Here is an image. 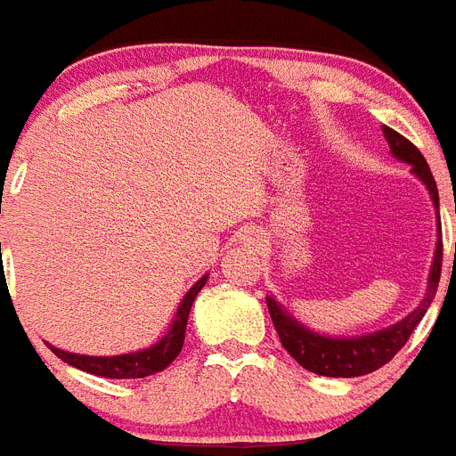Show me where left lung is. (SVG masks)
<instances>
[{
  "instance_id": "left-lung-1",
  "label": "left lung",
  "mask_w": 456,
  "mask_h": 456,
  "mask_svg": "<svg viewBox=\"0 0 456 456\" xmlns=\"http://www.w3.org/2000/svg\"><path fill=\"white\" fill-rule=\"evenodd\" d=\"M384 138L395 158L412 165V171L424 181V185L431 192L433 205L438 209V185H436V178H433L431 169L426 165L424 155L419 152L417 145L410 143L405 136H400L398 131L391 129V126H384ZM440 268H443V242L438 240L431 275H428V289H426V297L419 304V308H414L405 320H400L395 325L374 331V334H362V337H322V334L311 331L298 320L291 318L289 313L282 311V305L275 298L268 297L265 304H268V313H271L273 325L278 331L280 344L285 346V351L304 370L320 374V377H362V374H370L379 367H384L407 344L410 334L421 322L433 297H436V289H438L440 282Z\"/></svg>"
}]
</instances>
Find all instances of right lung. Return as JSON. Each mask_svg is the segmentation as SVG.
<instances>
[{
	"instance_id": "obj_1",
	"label": "right lung",
	"mask_w": 456,
	"mask_h": 456,
	"mask_svg": "<svg viewBox=\"0 0 456 456\" xmlns=\"http://www.w3.org/2000/svg\"><path fill=\"white\" fill-rule=\"evenodd\" d=\"M207 278H200L195 285L191 287V291L185 294L181 305H178L176 318L171 322L169 331L165 337L159 338L158 344L151 346V348H143V351L136 353H125V355H110V358H98V355H77V353L61 351V348H53L51 351L56 353L58 358L68 362V365L77 367L82 372L96 374V377H108V379H143L151 377V374L162 372L165 367H169L176 355L183 348L185 338V327H188V315H191L192 301L200 294V289L205 287Z\"/></svg>"
}]
</instances>
